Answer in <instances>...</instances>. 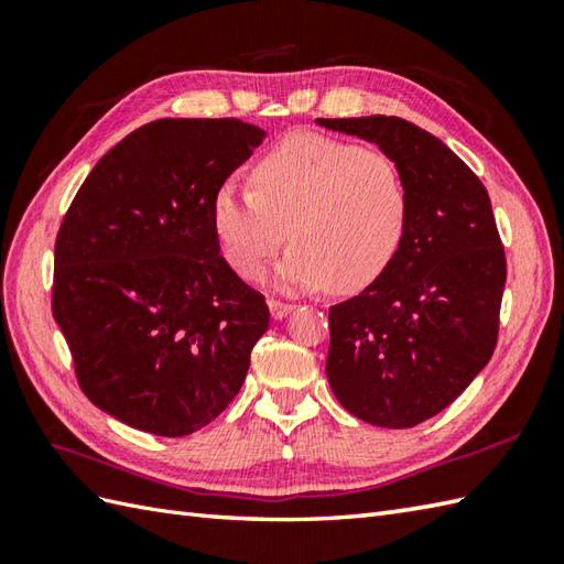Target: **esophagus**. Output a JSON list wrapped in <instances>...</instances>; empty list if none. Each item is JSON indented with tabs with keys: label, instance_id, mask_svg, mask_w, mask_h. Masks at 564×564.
Segmentation results:
<instances>
[{
	"label": "esophagus",
	"instance_id": "1",
	"mask_svg": "<svg viewBox=\"0 0 564 564\" xmlns=\"http://www.w3.org/2000/svg\"><path fill=\"white\" fill-rule=\"evenodd\" d=\"M269 307H271V317H273V319H283L285 315H291L293 310H295V305H293V303L275 301V297H273V301L269 303Z\"/></svg>",
	"mask_w": 564,
	"mask_h": 564
}]
</instances>
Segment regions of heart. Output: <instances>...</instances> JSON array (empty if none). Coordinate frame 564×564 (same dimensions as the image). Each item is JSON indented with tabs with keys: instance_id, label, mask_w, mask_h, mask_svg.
<instances>
[{
	"instance_id": "obj_1",
	"label": "heart",
	"mask_w": 564,
	"mask_h": 564,
	"mask_svg": "<svg viewBox=\"0 0 564 564\" xmlns=\"http://www.w3.org/2000/svg\"><path fill=\"white\" fill-rule=\"evenodd\" d=\"M249 178L251 191L227 184L213 200L223 254L247 281L261 279L291 237L279 267L283 289L329 283L351 293L386 271L404 237L410 188L382 150L301 133L263 154Z\"/></svg>"
}]
</instances>
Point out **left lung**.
Here are the masks:
<instances>
[{"mask_svg": "<svg viewBox=\"0 0 564 564\" xmlns=\"http://www.w3.org/2000/svg\"><path fill=\"white\" fill-rule=\"evenodd\" d=\"M400 164L410 218L392 261L329 307L327 378L346 412L386 429L436 416L487 366L507 281L492 203L458 154L398 116L317 118Z\"/></svg>", "mask_w": 564, "mask_h": 564, "instance_id": "1", "label": "left lung"}]
</instances>
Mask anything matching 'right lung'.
I'll return each instance as SVG.
<instances>
[{
  "label": "right lung",
  "instance_id": "1",
  "mask_svg": "<svg viewBox=\"0 0 564 564\" xmlns=\"http://www.w3.org/2000/svg\"><path fill=\"white\" fill-rule=\"evenodd\" d=\"M263 135L237 118H160L106 152L69 203L53 317L82 392L118 422L186 436L242 388L271 317L220 257L213 200Z\"/></svg>",
  "mask_w": 564,
  "mask_h": 564
}]
</instances>
